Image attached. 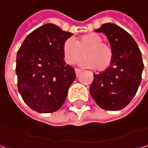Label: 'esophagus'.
Masks as SVG:
<instances>
[{
  "mask_svg": "<svg viewBox=\"0 0 148 148\" xmlns=\"http://www.w3.org/2000/svg\"><path fill=\"white\" fill-rule=\"evenodd\" d=\"M80 72H81V70H80V69H75V74H76L77 76L80 74Z\"/></svg>",
  "mask_w": 148,
  "mask_h": 148,
  "instance_id": "esophagus-1",
  "label": "esophagus"
}]
</instances>
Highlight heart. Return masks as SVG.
I'll use <instances>...</instances> for the list:
<instances>
[{
  "label": "heart",
  "mask_w": 148,
  "mask_h": 148,
  "mask_svg": "<svg viewBox=\"0 0 148 148\" xmlns=\"http://www.w3.org/2000/svg\"><path fill=\"white\" fill-rule=\"evenodd\" d=\"M79 64L86 68H94L99 71L108 69L113 60L112 48L102 42V38L97 33H89L81 36L75 41L68 38L62 47L64 61L68 64H74L82 56Z\"/></svg>",
  "instance_id": "b5f03b06"
}]
</instances>
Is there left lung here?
<instances>
[{"mask_svg": "<svg viewBox=\"0 0 148 148\" xmlns=\"http://www.w3.org/2000/svg\"><path fill=\"white\" fill-rule=\"evenodd\" d=\"M95 32L107 37L114 56L104 72L93 74L90 94L100 108L119 110L130 103L141 82V52L133 38L116 25L103 24Z\"/></svg>", "mask_w": 148, "mask_h": 148, "instance_id": "obj_1", "label": "left lung"}]
</instances>
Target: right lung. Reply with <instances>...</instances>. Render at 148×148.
Instances as JSON below:
<instances>
[{"label":"right lung","instance_id":"right-lung-1","mask_svg":"<svg viewBox=\"0 0 148 148\" xmlns=\"http://www.w3.org/2000/svg\"><path fill=\"white\" fill-rule=\"evenodd\" d=\"M72 35L56 25L46 24L31 32L18 50V90L35 111L55 112L66 100L76 74L64 62L62 47Z\"/></svg>","mask_w":148,"mask_h":148}]
</instances>
